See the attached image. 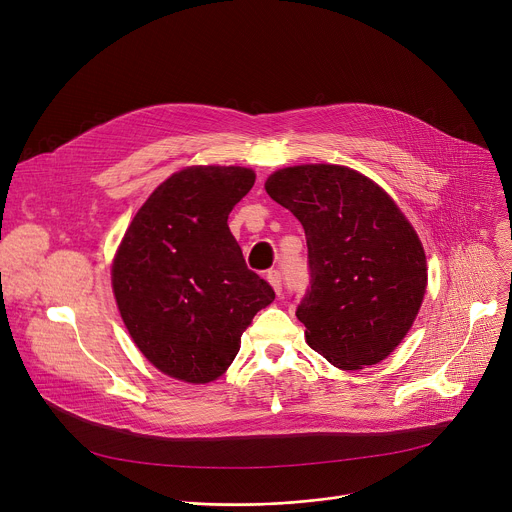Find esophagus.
Wrapping results in <instances>:
<instances>
[{
    "label": "esophagus",
    "mask_w": 512,
    "mask_h": 512,
    "mask_svg": "<svg viewBox=\"0 0 512 512\" xmlns=\"http://www.w3.org/2000/svg\"><path fill=\"white\" fill-rule=\"evenodd\" d=\"M267 281L273 285L275 294H277V296H281V273H279L277 269H271V271H267Z\"/></svg>",
    "instance_id": "1"
}]
</instances>
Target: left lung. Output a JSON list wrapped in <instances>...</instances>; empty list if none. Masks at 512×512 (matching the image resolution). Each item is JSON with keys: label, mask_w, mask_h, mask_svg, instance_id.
<instances>
[{"label": "left lung", "mask_w": 512, "mask_h": 512, "mask_svg": "<svg viewBox=\"0 0 512 512\" xmlns=\"http://www.w3.org/2000/svg\"><path fill=\"white\" fill-rule=\"evenodd\" d=\"M267 194L302 223L310 285L296 316L306 342L334 367L356 371L387 358L423 302V247L391 196L344 166L283 168Z\"/></svg>", "instance_id": "1"}]
</instances>
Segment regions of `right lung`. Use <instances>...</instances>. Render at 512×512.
Returning a JSON list of instances; mask_svg holds the SVG:
<instances>
[{"label": "right lung", "mask_w": 512, "mask_h": 512, "mask_svg": "<svg viewBox=\"0 0 512 512\" xmlns=\"http://www.w3.org/2000/svg\"><path fill=\"white\" fill-rule=\"evenodd\" d=\"M253 184V170L237 166L170 176L137 210L115 255L121 318L143 356L174 379L221 377L253 316L275 300L227 225Z\"/></svg>", "instance_id": "obj_1"}]
</instances>
